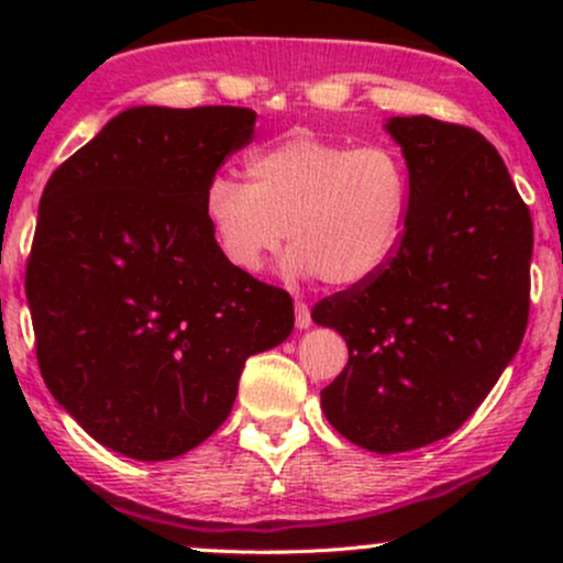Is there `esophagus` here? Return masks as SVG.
I'll list each match as a JSON object with an SVG mask.
<instances>
[{
	"mask_svg": "<svg viewBox=\"0 0 563 563\" xmlns=\"http://www.w3.org/2000/svg\"><path fill=\"white\" fill-rule=\"evenodd\" d=\"M312 325V312H309L307 301H296V328Z\"/></svg>",
	"mask_w": 563,
	"mask_h": 563,
	"instance_id": "esophagus-1",
	"label": "esophagus"
}]
</instances>
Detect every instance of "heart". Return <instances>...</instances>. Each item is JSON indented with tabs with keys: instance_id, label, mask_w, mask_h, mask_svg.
I'll use <instances>...</instances> for the list:
<instances>
[{
	"instance_id": "heart-1",
	"label": "heart",
	"mask_w": 563,
	"mask_h": 563,
	"mask_svg": "<svg viewBox=\"0 0 563 563\" xmlns=\"http://www.w3.org/2000/svg\"><path fill=\"white\" fill-rule=\"evenodd\" d=\"M245 172L249 185L217 174L203 190L211 235L241 273H256L288 235L294 273L349 288L376 277L405 241L412 183L397 147L294 134L256 151Z\"/></svg>"
}]
</instances>
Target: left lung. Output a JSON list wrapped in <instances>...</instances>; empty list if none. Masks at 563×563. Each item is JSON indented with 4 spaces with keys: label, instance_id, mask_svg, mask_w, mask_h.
Instances as JSON below:
<instances>
[{
    "label": "left lung",
    "instance_id": "left-lung-1",
    "mask_svg": "<svg viewBox=\"0 0 563 563\" xmlns=\"http://www.w3.org/2000/svg\"><path fill=\"white\" fill-rule=\"evenodd\" d=\"M412 198L405 241L376 277L314 303L349 363L320 391L360 448L407 452L450 437L519 352L529 320L532 217L476 129L391 119Z\"/></svg>",
    "mask_w": 563,
    "mask_h": 563
}]
</instances>
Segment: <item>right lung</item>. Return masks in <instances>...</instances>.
Returning <instances> with one entry per match:
<instances>
[{
    "label": "right lung",
    "mask_w": 563,
    "mask_h": 563,
    "mask_svg": "<svg viewBox=\"0 0 563 563\" xmlns=\"http://www.w3.org/2000/svg\"><path fill=\"white\" fill-rule=\"evenodd\" d=\"M251 108H129L44 185L25 299L44 384L121 455L169 461L228 421L251 354L294 331L288 290L222 256L203 190Z\"/></svg>",
    "instance_id": "right-lung-1"
}]
</instances>
